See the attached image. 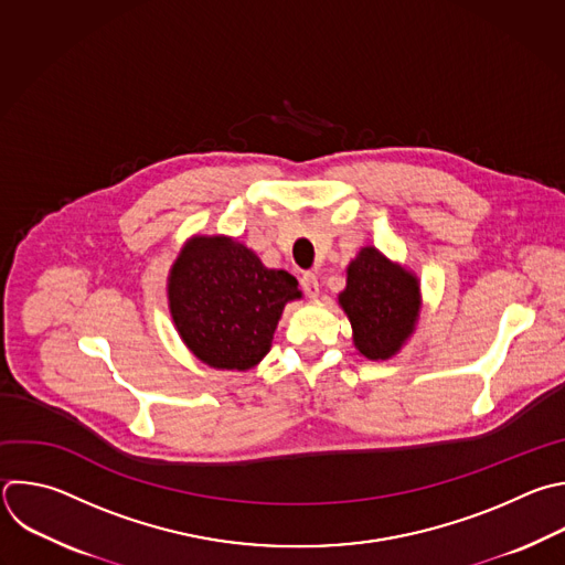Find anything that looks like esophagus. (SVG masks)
I'll return each mask as SVG.
<instances>
[{
	"label": "esophagus",
	"instance_id": "esophagus-1",
	"mask_svg": "<svg viewBox=\"0 0 565 565\" xmlns=\"http://www.w3.org/2000/svg\"><path fill=\"white\" fill-rule=\"evenodd\" d=\"M299 281H301V290H303L308 297L315 299V297L319 295V277H317V273H310V270H308V273L301 275Z\"/></svg>",
	"mask_w": 565,
	"mask_h": 565
}]
</instances>
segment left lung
Wrapping results in <instances>:
<instances>
[{"instance_id":"obj_1","label":"left lung","mask_w":565,"mask_h":565,"mask_svg":"<svg viewBox=\"0 0 565 565\" xmlns=\"http://www.w3.org/2000/svg\"><path fill=\"white\" fill-rule=\"evenodd\" d=\"M339 303L352 323L356 350L372 361L388 359L415 328L419 281L367 246L348 266Z\"/></svg>"}]
</instances>
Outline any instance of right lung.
<instances>
[{
    "label": "right lung",
    "instance_id": "obj_1",
    "mask_svg": "<svg viewBox=\"0 0 565 565\" xmlns=\"http://www.w3.org/2000/svg\"><path fill=\"white\" fill-rule=\"evenodd\" d=\"M297 279L266 268L259 257L228 237H195L168 277L172 321L204 363L248 370L270 350L275 328Z\"/></svg>",
    "mask_w": 565,
    "mask_h": 565
}]
</instances>
